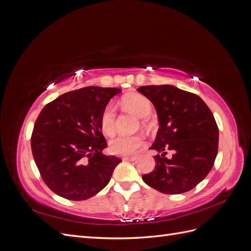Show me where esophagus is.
I'll return each instance as SVG.
<instances>
[{"label": "esophagus", "instance_id": "obj_1", "mask_svg": "<svg viewBox=\"0 0 251 251\" xmlns=\"http://www.w3.org/2000/svg\"><path fill=\"white\" fill-rule=\"evenodd\" d=\"M136 159L135 156H132V157H123V160L124 161H134Z\"/></svg>", "mask_w": 251, "mask_h": 251}]
</instances>
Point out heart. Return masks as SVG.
<instances>
[{"label":"heart","instance_id":"1","mask_svg":"<svg viewBox=\"0 0 251 251\" xmlns=\"http://www.w3.org/2000/svg\"><path fill=\"white\" fill-rule=\"evenodd\" d=\"M121 104L128 112L135 114L138 117H147L151 112V104L147 97L137 93L126 95L121 100ZM115 119L116 112L115 107L109 103L101 113L100 116V128L105 135H112L115 132ZM144 143L143 137L140 135H117L113 137L109 142V150L114 155L128 156L134 154L139 150Z\"/></svg>","mask_w":251,"mask_h":251}]
</instances>
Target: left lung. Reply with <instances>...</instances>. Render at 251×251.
Segmentation results:
<instances>
[{
	"instance_id": "1",
	"label": "left lung",
	"mask_w": 251,
	"mask_h": 251,
	"mask_svg": "<svg viewBox=\"0 0 251 251\" xmlns=\"http://www.w3.org/2000/svg\"><path fill=\"white\" fill-rule=\"evenodd\" d=\"M137 91L154 104L160 125L150 149L161 155L154 157L155 169L143 175V181L169 195L191 191L215 163L219 128L214 115L198 95L171 85L143 86ZM166 149L174 151L171 159L165 157Z\"/></svg>"
}]
</instances>
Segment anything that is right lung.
I'll use <instances>...</instances> for the list:
<instances>
[{
	"label": "right lung",
	"mask_w": 251,
	"mask_h": 251,
	"mask_svg": "<svg viewBox=\"0 0 251 251\" xmlns=\"http://www.w3.org/2000/svg\"><path fill=\"white\" fill-rule=\"evenodd\" d=\"M117 88L86 87L47 103L33 126L31 150L41 177L53 193L81 201L109 183L121 162L104 156L100 116Z\"/></svg>",
	"instance_id": "1"
}]
</instances>
